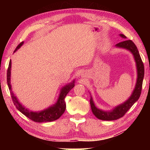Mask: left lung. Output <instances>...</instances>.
<instances>
[{"label": "left lung", "instance_id": "8db88e82", "mask_svg": "<svg viewBox=\"0 0 150 150\" xmlns=\"http://www.w3.org/2000/svg\"><path fill=\"white\" fill-rule=\"evenodd\" d=\"M120 35L122 38H126V37L123 34H120ZM115 47L126 49V50L130 51L132 54L137 66V82L134 89L133 90L130 98L126 101H125L124 103L115 106L111 110H103L96 107L95 104H94L93 98L91 96L90 104H91L92 112L98 119L104 121L116 120L117 119L122 117L126 114V112L132 107V106L139 100V97H140L141 89H142L143 80V77H144V65H143V61L141 60L138 49H137L136 45L134 44V42H132V41L131 40H125L124 42L117 44L115 45Z\"/></svg>", "mask_w": 150, "mask_h": 150}]
</instances>
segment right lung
Here are the masks:
<instances>
[{
  "mask_svg": "<svg viewBox=\"0 0 150 150\" xmlns=\"http://www.w3.org/2000/svg\"><path fill=\"white\" fill-rule=\"evenodd\" d=\"M24 44V42L20 43V44L17 46L16 48L15 51H17L20 47H21ZM11 61L10 60L9 67L7 69V85L9 87V89L11 91V95L12 98V100L14 105L17 108V109L21 112L22 114L29 118L30 120L35 122H53L55 121L60 117L62 115L63 112H65V108H66V104H65V98L67 96V94L69 93V91L74 87L75 85V80H74L69 83V84H67L64 87L61 88L60 93H59V98L57 99V101L55 104L53 105L49 106L46 109L40 110V111H32L30 110L28 108L22 105V104L19 102L16 96H14L11 90Z\"/></svg>",
  "mask_w": 150,
  "mask_h": 150,
  "instance_id": "obj_1",
  "label": "right lung"
}]
</instances>
